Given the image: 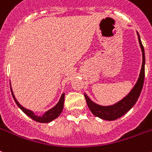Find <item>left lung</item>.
Listing matches in <instances>:
<instances>
[{
  "mask_svg": "<svg viewBox=\"0 0 152 152\" xmlns=\"http://www.w3.org/2000/svg\"><path fill=\"white\" fill-rule=\"evenodd\" d=\"M137 33L140 47L141 48V51H142L143 61L140 75H139L136 84L134 85V88L132 89L127 95L123 97L121 101L118 102L115 104H112V105L103 106L96 104L89 98V97L86 94H84V97L86 98V101H87L88 108H90L91 112L95 116L99 117V118L104 119V120H115V119L123 116V115H125L128 111L130 110L134 107V104H136L138 97L140 94V92L142 91L143 85H144V65H145V55H144V47H143V44L141 43V40H140V36H139L137 32Z\"/></svg>",
  "mask_w": 152,
  "mask_h": 152,
  "instance_id": "1",
  "label": "left lung"
}]
</instances>
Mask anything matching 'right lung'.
Listing matches in <instances>:
<instances>
[{
  "label": "right lung",
  "instance_id": "add662e5",
  "mask_svg": "<svg viewBox=\"0 0 152 152\" xmlns=\"http://www.w3.org/2000/svg\"><path fill=\"white\" fill-rule=\"evenodd\" d=\"M10 87H11V83H10ZM11 91H12V96H13V98H14L16 104L19 107V108H20L21 110L23 111L25 114H26L28 116L30 117L32 119L35 120L36 122H38V123H50V122L53 121L54 119H56V118H58L61 113L62 110H63L64 101H65V93H63L61 94L58 102L57 103L56 105H55V107H53L52 108H50V109H49L48 111H47V112H45L43 115H41V116H38V115L34 114V112H33V111L29 110V109L24 108L23 106H22L19 103H18V102L16 100L13 91H12V87H11Z\"/></svg>",
  "mask_w": 152,
  "mask_h": 152
}]
</instances>
